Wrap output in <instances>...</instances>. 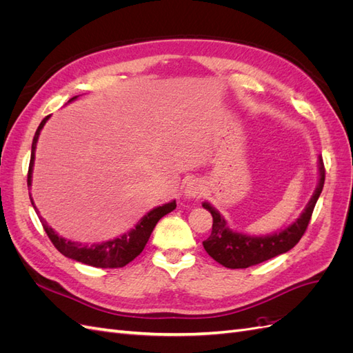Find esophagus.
Returning <instances> with one entry per match:
<instances>
[{"label": "esophagus", "mask_w": 353, "mask_h": 353, "mask_svg": "<svg viewBox=\"0 0 353 353\" xmlns=\"http://www.w3.org/2000/svg\"><path fill=\"white\" fill-rule=\"evenodd\" d=\"M203 191H205V188H203V184L199 179H190L185 185L184 194L188 199H194V197H200L203 194Z\"/></svg>", "instance_id": "obj_1"}]
</instances>
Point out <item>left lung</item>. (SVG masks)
Masks as SVG:
<instances>
[{
  "label": "left lung",
  "mask_w": 353,
  "mask_h": 353,
  "mask_svg": "<svg viewBox=\"0 0 353 353\" xmlns=\"http://www.w3.org/2000/svg\"><path fill=\"white\" fill-rule=\"evenodd\" d=\"M318 162V185L305 210L302 212V215L299 216L297 221L293 222L292 225H288L285 230L280 232L271 234V236L250 237L241 232H234L227 227L225 219L219 215V212L215 208H212L206 201L203 203V208L209 210L213 218L210 236L208 240L203 241V248L209 253L210 258L225 266V268L239 270L262 263L293 249L305 234L307 223L311 221L314 208L316 205V200L319 194H321L324 187L325 168L321 156H319Z\"/></svg>",
  "instance_id": "1"
}]
</instances>
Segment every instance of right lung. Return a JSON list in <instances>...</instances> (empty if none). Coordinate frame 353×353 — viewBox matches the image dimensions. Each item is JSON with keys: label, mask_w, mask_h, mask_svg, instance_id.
<instances>
[{"label": "right lung", "mask_w": 353, "mask_h": 353, "mask_svg": "<svg viewBox=\"0 0 353 353\" xmlns=\"http://www.w3.org/2000/svg\"><path fill=\"white\" fill-rule=\"evenodd\" d=\"M74 99L77 97L70 99V101ZM48 117L50 116L42 119V122L39 123L38 130L35 132L34 141H32V153H30V162H29V170H28V187H30V183H32V169H34L35 148H37V143H38V137H39V132L42 128H44L46 122L48 121ZM29 197H30V193H29ZM30 203L39 215L34 200L30 199ZM175 208H176L175 200L170 203H166V205H163V206L154 208L153 210L148 212L147 215H144L140 219V222L137 223L135 228L125 232L123 236L100 243V244H91V245L81 244L78 241H70V240H66V239L57 236V232L48 225V223L44 221V218L39 216V219H41L42 227H44L51 243L54 244V248L61 254H65L66 258H70L77 262H82L85 265L95 266V268H122V266L134 261L137 256L143 252V249L145 248L148 239H150L159 219L168 215V213L172 212Z\"/></svg>", "instance_id": "right-lung-1"}]
</instances>
